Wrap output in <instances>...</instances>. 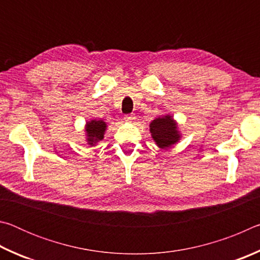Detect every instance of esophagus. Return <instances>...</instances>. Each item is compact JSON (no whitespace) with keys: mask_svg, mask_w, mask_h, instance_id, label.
<instances>
[{"mask_svg":"<svg viewBox=\"0 0 260 260\" xmlns=\"http://www.w3.org/2000/svg\"><path fill=\"white\" fill-rule=\"evenodd\" d=\"M134 119H135L134 114H126L125 116V121H127V122H132Z\"/></svg>","mask_w":260,"mask_h":260,"instance_id":"34e87169","label":"esophagus"}]
</instances>
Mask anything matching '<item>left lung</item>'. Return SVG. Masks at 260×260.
<instances>
[{"label": "left lung", "instance_id": "obj_1", "mask_svg": "<svg viewBox=\"0 0 260 260\" xmlns=\"http://www.w3.org/2000/svg\"><path fill=\"white\" fill-rule=\"evenodd\" d=\"M149 127L153 142L160 150L173 147L181 140L182 134L179 129L178 122L170 113L153 119Z\"/></svg>", "mask_w": 260, "mask_h": 260}]
</instances>
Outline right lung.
I'll use <instances>...</instances> for the list:
<instances>
[{"mask_svg":"<svg viewBox=\"0 0 260 260\" xmlns=\"http://www.w3.org/2000/svg\"><path fill=\"white\" fill-rule=\"evenodd\" d=\"M108 125L104 120L91 119L86 121L85 125V141L89 147H95L100 141L104 139Z\"/></svg>","mask_w":260,"mask_h":260,"instance_id":"1","label":"right lung"}]
</instances>
